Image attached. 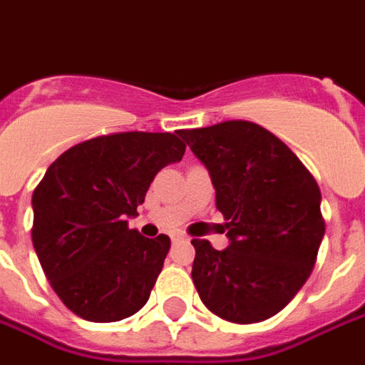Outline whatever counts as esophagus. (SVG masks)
I'll list each match as a JSON object with an SVG mask.
<instances>
[{
	"label": "esophagus",
	"instance_id": "obj_1",
	"mask_svg": "<svg viewBox=\"0 0 365 365\" xmlns=\"http://www.w3.org/2000/svg\"><path fill=\"white\" fill-rule=\"evenodd\" d=\"M182 238H185V236L180 235V232H175V235L170 236V240H173V242H175V240H182Z\"/></svg>",
	"mask_w": 365,
	"mask_h": 365
}]
</instances>
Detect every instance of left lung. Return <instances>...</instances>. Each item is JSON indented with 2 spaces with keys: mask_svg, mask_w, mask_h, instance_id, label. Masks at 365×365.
<instances>
[{
  "mask_svg": "<svg viewBox=\"0 0 365 365\" xmlns=\"http://www.w3.org/2000/svg\"><path fill=\"white\" fill-rule=\"evenodd\" d=\"M178 135L208 168L230 245L192 238V282L222 320L272 318L312 274L326 232L318 182L270 130L225 120Z\"/></svg>",
  "mask_w": 365,
  "mask_h": 365,
  "instance_id": "obj_1",
  "label": "left lung"
}]
</instances>
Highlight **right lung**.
I'll return each instance as SVG.
<instances>
[{
  "instance_id": "1",
  "label": "right lung",
  "mask_w": 365,
  "mask_h": 365,
  "mask_svg": "<svg viewBox=\"0 0 365 365\" xmlns=\"http://www.w3.org/2000/svg\"><path fill=\"white\" fill-rule=\"evenodd\" d=\"M187 145L173 133H113L83 140L34 190L31 240L61 302L89 322H119L147 304L170 238L127 225L153 178Z\"/></svg>"
}]
</instances>
